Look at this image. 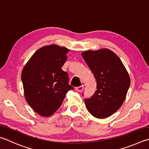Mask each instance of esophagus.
<instances>
[{"mask_svg": "<svg viewBox=\"0 0 149 149\" xmlns=\"http://www.w3.org/2000/svg\"><path fill=\"white\" fill-rule=\"evenodd\" d=\"M75 89H76V91L78 92H81L84 89V86L83 85L79 86H78V87H76V88Z\"/></svg>", "mask_w": 149, "mask_h": 149, "instance_id": "esophagus-1", "label": "esophagus"}]
</instances>
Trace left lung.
Here are the masks:
<instances>
[{"mask_svg": "<svg viewBox=\"0 0 149 149\" xmlns=\"http://www.w3.org/2000/svg\"><path fill=\"white\" fill-rule=\"evenodd\" d=\"M84 60L95 77L97 90L85 99L88 111L94 117H109L123 105L130 85V77L119 57L108 49L85 51Z\"/></svg>", "mask_w": 149, "mask_h": 149, "instance_id": "1", "label": "left lung"}]
</instances>
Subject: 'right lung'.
Listing matches in <instances>:
<instances>
[{"instance_id":"obj_1","label":"right lung","mask_w":149,"mask_h":149,"mask_svg":"<svg viewBox=\"0 0 149 149\" xmlns=\"http://www.w3.org/2000/svg\"><path fill=\"white\" fill-rule=\"evenodd\" d=\"M70 49L52 44L38 49L21 73L24 95L32 109L42 117H50L63 103L66 94L74 88L68 75L61 68Z\"/></svg>"}]
</instances>
